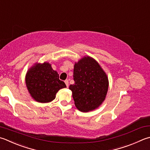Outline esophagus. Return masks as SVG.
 <instances>
[{
	"label": "esophagus",
	"mask_w": 150,
	"mask_h": 150,
	"mask_svg": "<svg viewBox=\"0 0 150 150\" xmlns=\"http://www.w3.org/2000/svg\"><path fill=\"white\" fill-rule=\"evenodd\" d=\"M64 83H65V84H66V86H67V87H69V80H64Z\"/></svg>",
	"instance_id": "34e87169"
}]
</instances>
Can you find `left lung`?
<instances>
[{
	"label": "left lung",
	"instance_id": "left-lung-1",
	"mask_svg": "<svg viewBox=\"0 0 150 150\" xmlns=\"http://www.w3.org/2000/svg\"><path fill=\"white\" fill-rule=\"evenodd\" d=\"M74 83L69 89L72 92L75 105L81 112L97 108L104 100L108 89V80L97 61L89 57L75 63Z\"/></svg>",
	"mask_w": 150,
	"mask_h": 150
}]
</instances>
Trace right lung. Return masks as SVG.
I'll use <instances>...</instances> for the list:
<instances>
[{
  "label": "right lung",
  "mask_w": 150,
  "mask_h": 150,
  "mask_svg": "<svg viewBox=\"0 0 150 150\" xmlns=\"http://www.w3.org/2000/svg\"><path fill=\"white\" fill-rule=\"evenodd\" d=\"M59 78L51 64L44 63L31 68L27 73L25 81L31 97L39 103H46L54 99L59 89L67 87Z\"/></svg>",
  "instance_id": "1"
}]
</instances>
